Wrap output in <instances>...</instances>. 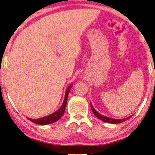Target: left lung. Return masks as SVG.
<instances>
[{"label":"left lung","instance_id":"8db88e82","mask_svg":"<svg viewBox=\"0 0 155 155\" xmlns=\"http://www.w3.org/2000/svg\"><path fill=\"white\" fill-rule=\"evenodd\" d=\"M90 106H91V109H92V112H93L94 114H95V116L97 117V118L102 120L103 122H108V123H111V124H118V123H121V122H124V121L128 120L129 118H130V117H127V118H124V119L117 120V119H113V118H111V117H105V116H104V115L99 114L98 112L96 111L95 108H94L93 106H92V104H90Z\"/></svg>","mask_w":155,"mask_h":155}]
</instances>
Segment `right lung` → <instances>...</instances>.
<instances>
[{
  "label": "right lung",
  "instance_id": "right-lung-1",
  "mask_svg": "<svg viewBox=\"0 0 155 155\" xmlns=\"http://www.w3.org/2000/svg\"><path fill=\"white\" fill-rule=\"evenodd\" d=\"M73 86V84L69 85L68 87L67 88L66 92H65V99H64V101L63 103V105L61 106L59 109L57 111L54 112L53 114H51L50 115H48V116L41 117V118L39 119H36V120H33V119H31V118H27L29 120H31L32 122L38 124H51L53 122H57L58 120H60L61 118V117L63 116L64 112H65V106H66V104H67V101H68V96L69 92H70L71 89Z\"/></svg>",
  "mask_w": 155,
  "mask_h": 155
}]
</instances>
